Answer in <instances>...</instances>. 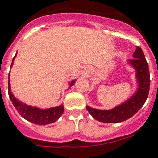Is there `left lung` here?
<instances>
[{"label":"left lung","instance_id":"obj_1","mask_svg":"<svg viewBox=\"0 0 158 158\" xmlns=\"http://www.w3.org/2000/svg\"><path fill=\"white\" fill-rule=\"evenodd\" d=\"M134 59H129V63L136 69L139 89L136 93L128 101L110 110L92 109L87 106L89 114L97 121L104 123H118L129 119L136 114L145 103L150 91V71L143 50L137 47L133 54Z\"/></svg>","mask_w":158,"mask_h":158}]
</instances>
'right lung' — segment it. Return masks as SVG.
<instances>
[{
    "mask_svg": "<svg viewBox=\"0 0 158 158\" xmlns=\"http://www.w3.org/2000/svg\"><path fill=\"white\" fill-rule=\"evenodd\" d=\"M12 63L13 60L11 65H12ZM74 82L75 81H72L69 84V86H73ZM8 95H9V98L12 102L13 106H15L19 114L24 119L36 124L44 125V124L55 122L60 118V116L63 114V111H64V107L62 105L59 106L57 107L50 108V109L40 110L37 107H33L30 106L23 104V102L17 100L11 93L9 81H8Z\"/></svg>",
    "mask_w": 158,
    "mask_h": 158,
    "instance_id": "obj_1",
    "label": "right lung"
}]
</instances>
